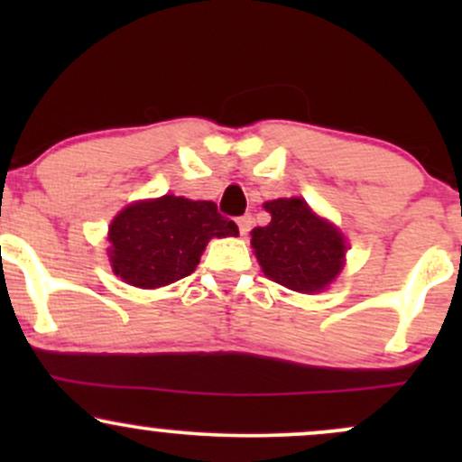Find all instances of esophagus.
<instances>
[{"label": "esophagus", "mask_w": 462, "mask_h": 462, "mask_svg": "<svg viewBox=\"0 0 462 462\" xmlns=\"http://www.w3.org/2000/svg\"><path fill=\"white\" fill-rule=\"evenodd\" d=\"M238 230H241V235H247L249 230H252V226H254V219H252V215H243V217H238Z\"/></svg>", "instance_id": "34e87169"}]
</instances>
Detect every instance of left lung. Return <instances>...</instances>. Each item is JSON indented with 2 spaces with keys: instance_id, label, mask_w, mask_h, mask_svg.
<instances>
[{
  "instance_id": "obj_1",
  "label": "left lung",
  "mask_w": 462,
  "mask_h": 462,
  "mask_svg": "<svg viewBox=\"0 0 462 462\" xmlns=\"http://www.w3.org/2000/svg\"><path fill=\"white\" fill-rule=\"evenodd\" d=\"M264 208L272 221L252 230V247L264 275L300 293L326 289L343 267L341 232L300 198L267 201Z\"/></svg>"
}]
</instances>
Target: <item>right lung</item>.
<instances>
[{
	"instance_id": "add662e5",
	"label": "right lung",
	"mask_w": 462,
	"mask_h": 462,
	"mask_svg": "<svg viewBox=\"0 0 462 462\" xmlns=\"http://www.w3.org/2000/svg\"><path fill=\"white\" fill-rule=\"evenodd\" d=\"M236 235L235 221L219 215L213 201L164 195L130 204L115 217L110 263L124 282L158 289L193 273L210 238Z\"/></svg>"
}]
</instances>
